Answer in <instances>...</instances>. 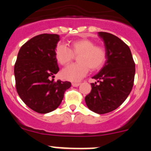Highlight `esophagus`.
Wrapping results in <instances>:
<instances>
[{"mask_svg": "<svg viewBox=\"0 0 151 151\" xmlns=\"http://www.w3.org/2000/svg\"><path fill=\"white\" fill-rule=\"evenodd\" d=\"M72 85H73V87H78V86L80 85V83H78V82H73Z\"/></svg>", "mask_w": 151, "mask_h": 151, "instance_id": "obj_1", "label": "esophagus"}]
</instances>
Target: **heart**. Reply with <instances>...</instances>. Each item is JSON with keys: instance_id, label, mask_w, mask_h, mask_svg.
Returning <instances> with one entry per match:
<instances>
[{"instance_id": "b5f03b06", "label": "heart", "mask_w": 151, "mask_h": 151, "mask_svg": "<svg viewBox=\"0 0 151 151\" xmlns=\"http://www.w3.org/2000/svg\"><path fill=\"white\" fill-rule=\"evenodd\" d=\"M78 55V63L71 64L62 70V77L71 82H78L88 72L98 69L104 65L106 58V50L102 47L95 46L93 41L88 39H79L72 41L69 49L63 45H57L55 49V57L61 65H66Z\"/></svg>"}]
</instances>
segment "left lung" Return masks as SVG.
I'll use <instances>...</instances> for the list:
<instances>
[{
    "mask_svg": "<svg viewBox=\"0 0 151 151\" xmlns=\"http://www.w3.org/2000/svg\"><path fill=\"white\" fill-rule=\"evenodd\" d=\"M104 44L106 58L102 69L92 77L91 91L85 97L89 110L98 114L110 113L122 104L134 84L135 64L130 48L110 33L98 32ZM99 82V83H97Z\"/></svg>",
    "mask_w": 151,
    "mask_h": 151,
    "instance_id": "1",
    "label": "left lung"
}]
</instances>
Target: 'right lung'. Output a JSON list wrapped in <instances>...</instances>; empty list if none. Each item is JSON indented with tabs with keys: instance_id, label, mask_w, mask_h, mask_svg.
<instances>
[{
	"instance_id": "obj_1",
	"label": "right lung",
	"mask_w": 151,
	"mask_h": 151,
	"mask_svg": "<svg viewBox=\"0 0 151 151\" xmlns=\"http://www.w3.org/2000/svg\"><path fill=\"white\" fill-rule=\"evenodd\" d=\"M60 40L57 34H41L31 38L21 47L14 66L19 96L38 113L56 110L65 91L71 87L69 82L50 80L60 69L55 57Z\"/></svg>"
}]
</instances>
